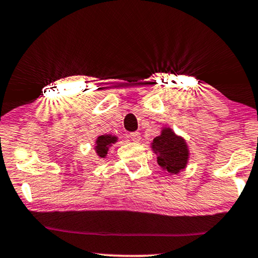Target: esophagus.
I'll use <instances>...</instances> for the list:
<instances>
[{
    "instance_id": "1",
    "label": "esophagus",
    "mask_w": 258,
    "mask_h": 258,
    "mask_svg": "<svg viewBox=\"0 0 258 258\" xmlns=\"http://www.w3.org/2000/svg\"><path fill=\"white\" fill-rule=\"evenodd\" d=\"M130 138L134 141V143H139L141 139V136L139 132H132V133H130Z\"/></svg>"
}]
</instances>
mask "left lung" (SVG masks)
Returning <instances> with one entry per match:
<instances>
[{"label":"left lung","instance_id":"left-lung-1","mask_svg":"<svg viewBox=\"0 0 258 258\" xmlns=\"http://www.w3.org/2000/svg\"><path fill=\"white\" fill-rule=\"evenodd\" d=\"M157 155L158 165L169 175L183 172L189 160V147L183 137L177 136L170 127L164 126L158 137L151 143Z\"/></svg>","mask_w":258,"mask_h":258}]
</instances>
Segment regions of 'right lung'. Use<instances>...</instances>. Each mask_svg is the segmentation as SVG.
I'll return each mask as SVG.
<instances>
[{"label":"right lung","instance_id":"1","mask_svg":"<svg viewBox=\"0 0 258 258\" xmlns=\"http://www.w3.org/2000/svg\"><path fill=\"white\" fill-rule=\"evenodd\" d=\"M118 141L117 136H112V134H103L99 136L94 141V152H96L97 157L100 159H105L107 157V152L112 147V145Z\"/></svg>","mask_w":258,"mask_h":258}]
</instances>
